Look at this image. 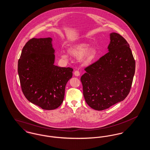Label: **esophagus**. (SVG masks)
<instances>
[{"label": "esophagus", "instance_id": "esophagus-1", "mask_svg": "<svg viewBox=\"0 0 150 150\" xmlns=\"http://www.w3.org/2000/svg\"><path fill=\"white\" fill-rule=\"evenodd\" d=\"M74 75L76 76H79L80 75V72L78 70H76V71H75V72H74Z\"/></svg>", "mask_w": 150, "mask_h": 150}]
</instances>
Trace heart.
Listing matches in <instances>:
<instances>
[{
	"label": "heart",
	"instance_id": "b5f03b06",
	"mask_svg": "<svg viewBox=\"0 0 150 150\" xmlns=\"http://www.w3.org/2000/svg\"><path fill=\"white\" fill-rule=\"evenodd\" d=\"M69 53L72 56L80 57L81 62L84 64H91L97 54V50L94 47H89V44L86 43H80L75 44L69 49ZM61 56L62 58L67 59L69 58V54L61 52Z\"/></svg>",
	"mask_w": 150,
	"mask_h": 150
}]
</instances>
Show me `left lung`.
Here are the masks:
<instances>
[{
    "mask_svg": "<svg viewBox=\"0 0 150 150\" xmlns=\"http://www.w3.org/2000/svg\"><path fill=\"white\" fill-rule=\"evenodd\" d=\"M110 36L108 52L86 67L80 79L86 103L98 111L127 97L135 73L136 62L127 40L116 33Z\"/></svg>",
    "mask_w": 150,
    "mask_h": 150,
    "instance_id": "obj_1",
    "label": "left lung"
}]
</instances>
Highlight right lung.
<instances>
[{
    "instance_id": "add662e5",
    "label": "right lung",
    "mask_w": 150,
    "mask_h": 150,
    "mask_svg": "<svg viewBox=\"0 0 150 150\" xmlns=\"http://www.w3.org/2000/svg\"><path fill=\"white\" fill-rule=\"evenodd\" d=\"M52 39L33 38L26 43L18 61L22 91L31 103L42 109L59 107L64 99L65 86L72 76L71 67L54 64Z\"/></svg>"
}]
</instances>
